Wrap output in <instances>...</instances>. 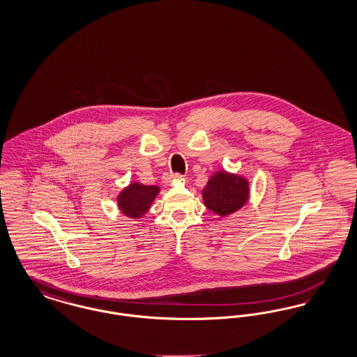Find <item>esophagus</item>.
<instances>
[{
  "label": "esophagus",
  "instance_id": "1",
  "mask_svg": "<svg viewBox=\"0 0 357 357\" xmlns=\"http://www.w3.org/2000/svg\"><path fill=\"white\" fill-rule=\"evenodd\" d=\"M179 178H182V175H181V174H170V175H167V176H166V183H169V185H170L172 181L179 179Z\"/></svg>",
  "mask_w": 357,
  "mask_h": 357
}]
</instances>
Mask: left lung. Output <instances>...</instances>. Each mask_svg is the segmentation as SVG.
I'll use <instances>...</instances> for the list:
<instances>
[{"label": "left lung", "mask_w": 357, "mask_h": 357, "mask_svg": "<svg viewBox=\"0 0 357 357\" xmlns=\"http://www.w3.org/2000/svg\"><path fill=\"white\" fill-rule=\"evenodd\" d=\"M249 182L246 178L217 171L202 190L206 207L213 213L227 217L238 211L249 201Z\"/></svg>", "instance_id": "obj_1"}]
</instances>
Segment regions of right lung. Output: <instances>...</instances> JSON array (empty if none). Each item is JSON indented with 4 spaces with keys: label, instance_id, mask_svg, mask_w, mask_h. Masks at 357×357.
I'll use <instances>...</instances> for the list:
<instances>
[{
    "label": "right lung",
    "instance_id": "add662e5",
    "mask_svg": "<svg viewBox=\"0 0 357 357\" xmlns=\"http://www.w3.org/2000/svg\"><path fill=\"white\" fill-rule=\"evenodd\" d=\"M159 191L160 188L158 186L132 182L118 195V207L124 215L139 220L149 211Z\"/></svg>",
    "mask_w": 357,
    "mask_h": 357
}]
</instances>
